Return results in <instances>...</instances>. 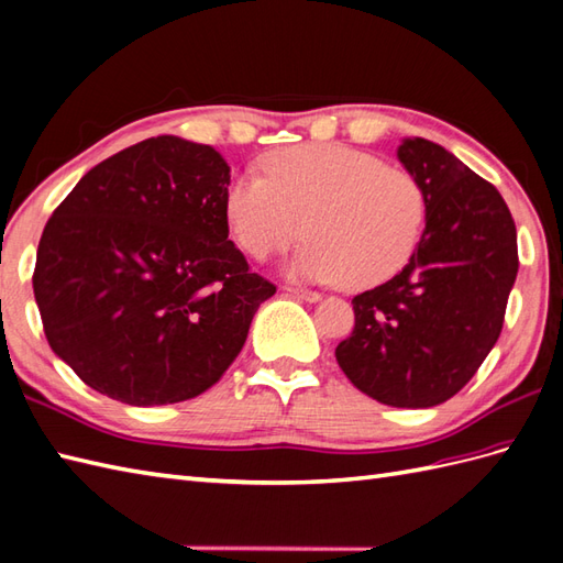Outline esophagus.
Instances as JSON below:
<instances>
[{
    "label": "esophagus",
    "instance_id": "1",
    "mask_svg": "<svg viewBox=\"0 0 563 563\" xmlns=\"http://www.w3.org/2000/svg\"><path fill=\"white\" fill-rule=\"evenodd\" d=\"M286 291H289V294L296 296V298H300V300H308V303H318V300L322 298L318 291L300 289V286H286Z\"/></svg>",
    "mask_w": 563,
    "mask_h": 563
}]
</instances>
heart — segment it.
<instances>
[{"label": "heart", "mask_w": 563, "mask_h": 563, "mask_svg": "<svg viewBox=\"0 0 563 563\" xmlns=\"http://www.w3.org/2000/svg\"><path fill=\"white\" fill-rule=\"evenodd\" d=\"M263 174H241L227 190V219L253 260L310 241L294 272L361 291L391 279L413 257L428 196L404 167L339 143L274 150Z\"/></svg>", "instance_id": "1"}]
</instances>
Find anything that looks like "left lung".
Instances as JSON below:
<instances>
[{
	"instance_id": "8db88e82",
	"label": "left lung",
	"mask_w": 563,
	"mask_h": 563,
	"mask_svg": "<svg viewBox=\"0 0 563 563\" xmlns=\"http://www.w3.org/2000/svg\"><path fill=\"white\" fill-rule=\"evenodd\" d=\"M399 159L428 196L408 265L353 298L355 327L336 363L363 394L394 408H430L459 394L504 327L518 274L516 224L499 190L424 139Z\"/></svg>"
}]
</instances>
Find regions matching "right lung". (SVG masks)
Returning a JSON list of instances; mask_svg holds the SVG:
<instances>
[{
    "mask_svg": "<svg viewBox=\"0 0 563 563\" xmlns=\"http://www.w3.org/2000/svg\"><path fill=\"white\" fill-rule=\"evenodd\" d=\"M229 164L176 135L92 167L37 245L33 291L52 351L129 406L217 385L277 286L229 241Z\"/></svg>",
    "mask_w": 563,
    "mask_h": 563,
    "instance_id": "1",
    "label": "right lung"
}]
</instances>
